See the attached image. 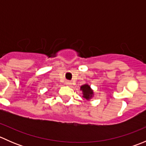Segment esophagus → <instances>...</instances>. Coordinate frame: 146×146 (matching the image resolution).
Here are the masks:
<instances>
[{
  "label": "esophagus",
  "mask_w": 146,
  "mask_h": 146,
  "mask_svg": "<svg viewBox=\"0 0 146 146\" xmlns=\"http://www.w3.org/2000/svg\"><path fill=\"white\" fill-rule=\"evenodd\" d=\"M66 85H70V82H66Z\"/></svg>",
  "instance_id": "34e87169"
}]
</instances>
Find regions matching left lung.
I'll list each match as a JSON object with an SVG mask.
<instances>
[{"mask_svg":"<svg viewBox=\"0 0 146 146\" xmlns=\"http://www.w3.org/2000/svg\"><path fill=\"white\" fill-rule=\"evenodd\" d=\"M80 90L82 91V95H83L82 97L85 99H86L87 100H90L93 97V90L91 89L90 86L88 85V84H85V85H82L80 87Z\"/></svg>","mask_w":146,"mask_h":146,"instance_id":"left-lung-1","label":"left lung"}]
</instances>
